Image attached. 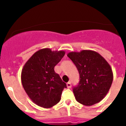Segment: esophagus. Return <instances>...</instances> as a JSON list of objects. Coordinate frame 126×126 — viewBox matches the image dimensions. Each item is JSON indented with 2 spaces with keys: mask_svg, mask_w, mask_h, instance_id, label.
<instances>
[{
  "mask_svg": "<svg viewBox=\"0 0 126 126\" xmlns=\"http://www.w3.org/2000/svg\"><path fill=\"white\" fill-rule=\"evenodd\" d=\"M66 86L67 87H68V88H70L71 87V83L70 82H68V83H66Z\"/></svg>",
  "mask_w": 126,
  "mask_h": 126,
  "instance_id": "34e87169",
  "label": "esophagus"
}]
</instances>
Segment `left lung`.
Listing matches in <instances>:
<instances>
[{
    "label": "left lung",
    "instance_id": "8db88e82",
    "mask_svg": "<svg viewBox=\"0 0 126 126\" xmlns=\"http://www.w3.org/2000/svg\"><path fill=\"white\" fill-rule=\"evenodd\" d=\"M80 74L73 93L78 102L91 106L102 100L109 92L113 79L112 69L105 58L91 50L71 52L67 55Z\"/></svg>",
    "mask_w": 126,
    "mask_h": 126
}]
</instances>
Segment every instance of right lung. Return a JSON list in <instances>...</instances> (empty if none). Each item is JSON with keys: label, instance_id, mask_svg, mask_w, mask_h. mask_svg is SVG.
I'll return each mask as SVG.
<instances>
[{"label": "right lung", "instance_id": "add662e5", "mask_svg": "<svg viewBox=\"0 0 126 126\" xmlns=\"http://www.w3.org/2000/svg\"><path fill=\"white\" fill-rule=\"evenodd\" d=\"M64 54L63 50L42 49L24 64L21 72L22 86L30 99L39 107L47 109L58 104L63 89L67 87L54 71Z\"/></svg>", "mask_w": 126, "mask_h": 126}]
</instances>
